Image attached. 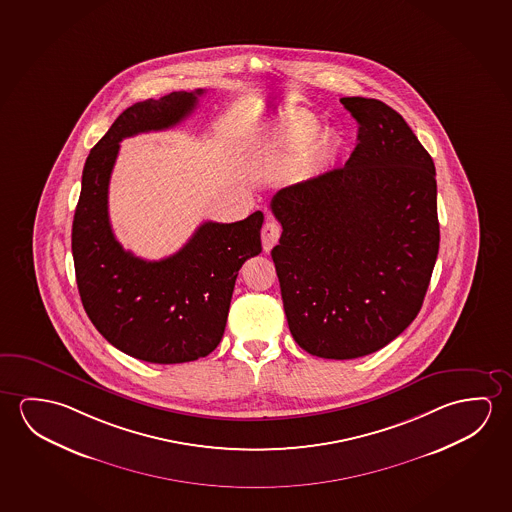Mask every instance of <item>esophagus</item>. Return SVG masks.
Listing matches in <instances>:
<instances>
[{
    "mask_svg": "<svg viewBox=\"0 0 512 512\" xmlns=\"http://www.w3.org/2000/svg\"><path fill=\"white\" fill-rule=\"evenodd\" d=\"M260 236H262V246H264V250L269 252V250L278 243L280 236H282V227H280L276 221H266L264 227H262Z\"/></svg>",
    "mask_w": 512,
    "mask_h": 512,
    "instance_id": "34e87169",
    "label": "esophagus"
}]
</instances>
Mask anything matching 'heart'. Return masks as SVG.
I'll return each instance as SVG.
<instances>
[{"label":"heart","instance_id":"obj_1","mask_svg":"<svg viewBox=\"0 0 512 512\" xmlns=\"http://www.w3.org/2000/svg\"><path fill=\"white\" fill-rule=\"evenodd\" d=\"M315 131H317V124H315L314 118H301L298 127H296V133H294V143L296 145H307V143L312 142ZM333 147H335V138L331 134H324L323 138L319 140L317 150L321 154H326V152L333 150Z\"/></svg>","mask_w":512,"mask_h":512}]
</instances>
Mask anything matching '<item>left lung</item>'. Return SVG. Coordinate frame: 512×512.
<instances>
[{
  "instance_id": "1",
  "label": "left lung",
  "mask_w": 512,
  "mask_h": 512,
  "mask_svg": "<svg viewBox=\"0 0 512 512\" xmlns=\"http://www.w3.org/2000/svg\"><path fill=\"white\" fill-rule=\"evenodd\" d=\"M358 145L342 168L280 189L271 252L292 337L307 353L351 360L413 323L440 248L433 158L378 99L342 97Z\"/></svg>"
}]
</instances>
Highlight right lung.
I'll return each mask as SVG.
<instances>
[{"instance_id": "add662e5", "label": "right lung", "mask_w": 512, "mask_h": 512, "mask_svg": "<svg viewBox=\"0 0 512 512\" xmlns=\"http://www.w3.org/2000/svg\"><path fill=\"white\" fill-rule=\"evenodd\" d=\"M204 92H172L129 106L83 168L72 221L79 296L104 339L143 362H193L213 353L225 331L237 273L262 250L260 211L236 223L205 221L179 252L161 260L134 257L113 236L108 186L120 142L177 126Z\"/></svg>"}]
</instances>
